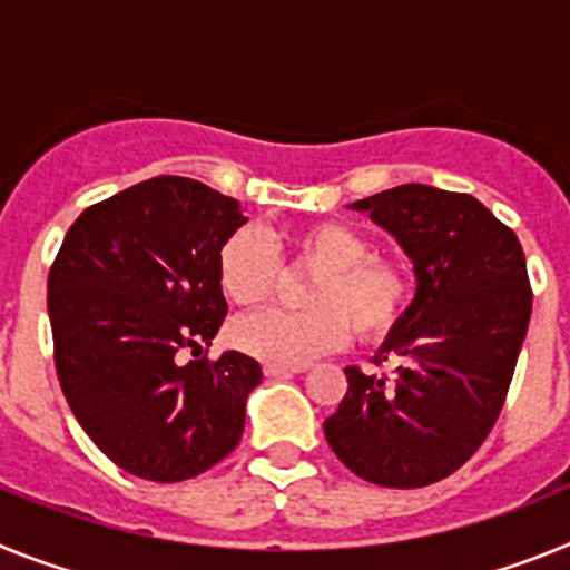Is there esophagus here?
<instances>
[{
    "instance_id": "1",
    "label": "esophagus",
    "mask_w": 570,
    "mask_h": 570,
    "mask_svg": "<svg viewBox=\"0 0 570 570\" xmlns=\"http://www.w3.org/2000/svg\"><path fill=\"white\" fill-rule=\"evenodd\" d=\"M262 371H265V376H291V374H299L302 371V365H276V362H265V367H262Z\"/></svg>"
}]
</instances>
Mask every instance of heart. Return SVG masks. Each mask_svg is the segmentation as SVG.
I'll return each instance as SVG.
<instances>
[{"label": "heart", "mask_w": 570, "mask_h": 570, "mask_svg": "<svg viewBox=\"0 0 570 570\" xmlns=\"http://www.w3.org/2000/svg\"><path fill=\"white\" fill-rule=\"evenodd\" d=\"M288 262L316 271L305 288L308 311H259L230 325L242 354L276 365H305L351 340H385L414 299V279L400 256L367 254L371 242L345 223H314L285 239ZM282 262L256 228H239L216 254V282L234 305H262L276 294Z\"/></svg>", "instance_id": "b5f03b06"}]
</instances>
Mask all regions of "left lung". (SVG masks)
<instances>
[{"label":"left lung","mask_w":570,"mask_h":570,"mask_svg":"<svg viewBox=\"0 0 570 570\" xmlns=\"http://www.w3.org/2000/svg\"><path fill=\"white\" fill-rule=\"evenodd\" d=\"M351 208L396 236L416 296L374 360L394 362V374L345 367L325 440L362 480L431 485L476 454L505 405L531 320L525 254L471 194L400 185Z\"/></svg>","instance_id":"8db88e82"}]
</instances>
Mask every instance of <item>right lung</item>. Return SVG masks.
<instances>
[{"mask_svg":"<svg viewBox=\"0 0 570 570\" xmlns=\"http://www.w3.org/2000/svg\"><path fill=\"white\" fill-rule=\"evenodd\" d=\"M242 225L230 196L154 176L85 208L50 265L62 394L85 434L134 476L190 480L239 442L259 362L198 354L228 314L216 254Z\"/></svg>","mask_w":570,"mask_h":570,"instance_id":"right-lung-1","label":"right lung"}]
</instances>
